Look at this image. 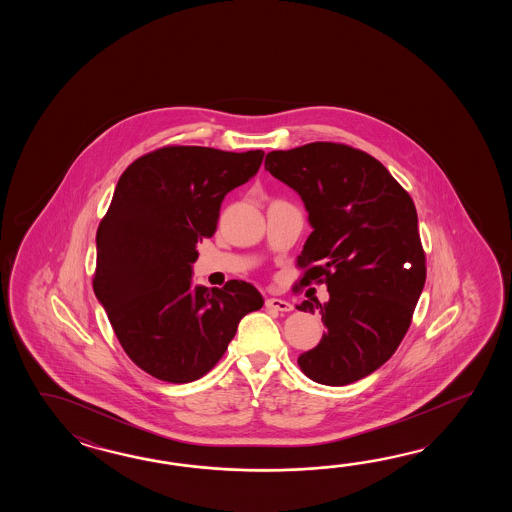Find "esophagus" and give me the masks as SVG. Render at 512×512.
<instances>
[{
	"label": "esophagus",
	"instance_id": "1",
	"mask_svg": "<svg viewBox=\"0 0 512 512\" xmlns=\"http://www.w3.org/2000/svg\"><path fill=\"white\" fill-rule=\"evenodd\" d=\"M267 309H274V311H282V313H287V311H293V305L289 304V302H285L282 298H267Z\"/></svg>",
	"mask_w": 512,
	"mask_h": 512
}]
</instances>
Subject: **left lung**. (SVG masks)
Returning <instances> with one entry per match:
<instances>
[{"mask_svg":"<svg viewBox=\"0 0 512 512\" xmlns=\"http://www.w3.org/2000/svg\"><path fill=\"white\" fill-rule=\"evenodd\" d=\"M265 170L296 190L313 232L300 285L326 283L329 302L304 300L327 333L298 357L311 381L346 386L379 370L403 342L425 287L426 258L410 194L370 153L309 142L267 153Z\"/></svg>","mask_w":512,"mask_h":512,"instance_id":"obj_1","label":"left lung"}]
</instances>
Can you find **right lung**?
I'll return each mask as SVG.
<instances>
[{
    "instance_id": "obj_1",
    "label": "right lung",
    "mask_w": 512,
    "mask_h": 512,
    "mask_svg": "<svg viewBox=\"0 0 512 512\" xmlns=\"http://www.w3.org/2000/svg\"><path fill=\"white\" fill-rule=\"evenodd\" d=\"M263 155L163 146L120 175L98 225L93 291L126 355L159 381L207 375L241 318L263 305L243 280L192 283L197 241L214 236L221 201L258 174Z\"/></svg>"
}]
</instances>
